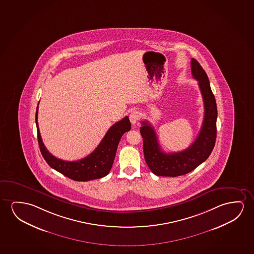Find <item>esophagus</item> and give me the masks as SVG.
<instances>
[{
    "label": "esophagus",
    "instance_id": "obj_1",
    "mask_svg": "<svg viewBox=\"0 0 254 254\" xmlns=\"http://www.w3.org/2000/svg\"><path fill=\"white\" fill-rule=\"evenodd\" d=\"M140 113L138 111H132L129 115V119H130V122L132 124H135L140 120Z\"/></svg>",
    "mask_w": 254,
    "mask_h": 254
}]
</instances>
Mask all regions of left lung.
Wrapping results in <instances>:
<instances>
[{
  "instance_id": "left-lung-1",
  "label": "left lung",
  "mask_w": 254,
  "mask_h": 254,
  "mask_svg": "<svg viewBox=\"0 0 254 254\" xmlns=\"http://www.w3.org/2000/svg\"><path fill=\"white\" fill-rule=\"evenodd\" d=\"M193 77L198 81L204 105L202 127L190 147L176 153L167 154L161 149L155 129L147 121L141 122L140 132L143 138L145 161L153 173L159 177H179L190 172L206 161L213 150L217 137V109L210 81L202 67L191 59Z\"/></svg>"
}]
</instances>
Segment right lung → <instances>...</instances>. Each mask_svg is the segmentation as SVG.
Listing matches in <instances>:
<instances>
[{"label": "right lung", "mask_w": 254, "mask_h": 254, "mask_svg": "<svg viewBox=\"0 0 254 254\" xmlns=\"http://www.w3.org/2000/svg\"><path fill=\"white\" fill-rule=\"evenodd\" d=\"M37 114L38 106L36 112V124L37 140L43 157L52 169L77 182L99 179L108 175L114 163L118 144L122 135L131 129L129 118L126 116L122 121L116 122L111 127L99 146L96 147L92 154L76 162H67L52 155L44 146L37 123Z\"/></svg>", "instance_id": "add662e5"}]
</instances>
